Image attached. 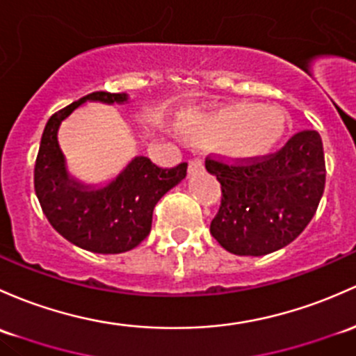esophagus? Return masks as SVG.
I'll return each instance as SVG.
<instances>
[{
    "instance_id": "34e87169",
    "label": "esophagus",
    "mask_w": 356,
    "mask_h": 356,
    "mask_svg": "<svg viewBox=\"0 0 356 356\" xmlns=\"http://www.w3.org/2000/svg\"><path fill=\"white\" fill-rule=\"evenodd\" d=\"M188 170H189V175H196V174H200V172H203V170H204L203 160H201V159L191 160Z\"/></svg>"
}]
</instances>
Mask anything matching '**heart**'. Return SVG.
I'll list each match as a JSON object with an SVG mask.
<instances>
[{"instance_id": "b5f03b06", "label": "heart", "mask_w": 356, "mask_h": 356, "mask_svg": "<svg viewBox=\"0 0 356 356\" xmlns=\"http://www.w3.org/2000/svg\"><path fill=\"white\" fill-rule=\"evenodd\" d=\"M288 119L276 107L235 102L209 112H191L181 131L193 141L215 143L223 155L238 162L263 159L283 140Z\"/></svg>"}]
</instances>
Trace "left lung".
I'll list each match as a JSON object with an SVG mask.
<instances>
[{"mask_svg": "<svg viewBox=\"0 0 356 356\" xmlns=\"http://www.w3.org/2000/svg\"><path fill=\"white\" fill-rule=\"evenodd\" d=\"M204 163L222 184L209 232L237 256H266L293 242L316 215L326 184L323 140L312 129L263 159L230 163L208 156Z\"/></svg>", "mask_w": 356, "mask_h": 356, "instance_id": "8db88e82", "label": "left lung"}]
</instances>
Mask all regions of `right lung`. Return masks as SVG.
Masks as SVG:
<instances>
[{"instance_id": "obj_1", "label": "right lung", "mask_w": 356, "mask_h": 356, "mask_svg": "<svg viewBox=\"0 0 356 356\" xmlns=\"http://www.w3.org/2000/svg\"><path fill=\"white\" fill-rule=\"evenodd\" d=\"M85 102L124 104L128 93L93 92L52 114L37 153L33 188L46 218L66 241L90 252L121 254L148 237L153 208L186 177L188 163L162 168L147 156H134L104 188L81 184L68 174L58 129Z\"/></svg>"}]
</instances>
